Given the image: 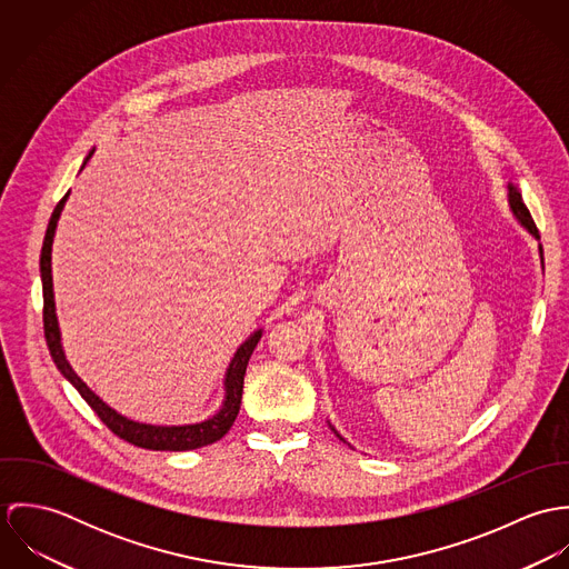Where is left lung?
I'll use <instances>...</instances> for the list:
<instances>
[{
	"label": "left lung",
	"mask_w": 569,
	"mask_h": 569,
	"mask_svg": "<svg viewBox=\"0 0 569 569\" xmlns=\"http://www.w3.org/2000/svg\"><path fill=\"white\" fill-rule=\"evenodd\" d=\"M510 206H512V210H515V214H517V219L539 239V230H537V226H535V219L530 217V212H528V208L521 203V197H519V192L515 190V188H510Z\"/></svg>",
	"instance_id": "1"
}]
</instances>
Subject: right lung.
<instances>
[{
  "mask_svg": "<svg viewBox=\"0 0 569 569\" xmlns=\"http://www.w3.org/2000/svg\"><path fill=\"white\" fill-rule=\"evenodd\" d=\"M91 156V153H89ZM68 194L57 203L48 230H46V239L41 247V282H43V332H46V341L50 348V355L57 363V368L63 372V377L81 392L82 399L87 401V406L91 407L98 418L122 440L142 447V449H151V451H190V449H199L206 445H212L217 440H221L230 427L234 425L239 409H241V399H243V381L244 370H247V361L260 339V330H256L243 346L237 350L230 368H228V379H226V403L221 407L219 413H214L212 418L197 422V425H186V427H153V425H142V422H133L120 413H116L111 407L104 406L84 383L79 379V375H74V370L70 368V363L66 361L63 348H61V335H59V325H57V313H54V291H52V241H54V230H57V221L61 217L63 203H66Z\"/></svg>",
  "mask_w": 569,
  "mask_h": 569,
  "instance_id": "1",
  "label": "right lung"
}]
</instances>
